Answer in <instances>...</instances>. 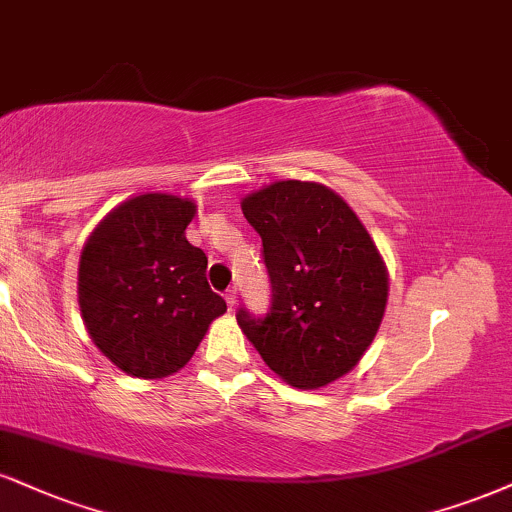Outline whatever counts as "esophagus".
<instances>
[{
  "mask_svg": "<svg viewBox=\"0 0 512 512\" xmlns=\"http://www.w3.org/2000/svg\"><path fill=\"white\" fill-rule=\"evenodd\" d=\"M224 298H226V305H229V310H233V307H236V298H238L236 288H231V291H226Z\"/></svg>",
  "mask_w": 512,
  "mask_h": 512,
  "instance_id": "1",
  "label": "esophagus"
}]
</instances>
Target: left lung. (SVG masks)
<instances>
[{"mask_svg": "<svg viewBox=\"0 0 512 512\" xmlns=\"http://www.w3.org/2000/svg\"><path fill=\"white\" fill-rule=\"evenodd\" d=\"M272 283L264 317L240 307L243 334L269 369L319 389L357 365L377 336L389 276L377 245L334 190L279 181L243 200Z\"/></svg>", "mask_w": 512, "mask_h": 512, "instance_id": "8db88e82", "label": "left lung"}]
</instances>
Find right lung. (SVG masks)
<instances>
[{
    "label": "right lung",
    "instance_id": "obj_1",
    "mask_svg": "<svg viewBox=\"0 0 512 512\" xmlns=\"http://www.w3.org/2000/svg\"><path fill=\"white\" fill-rule=\"evenodd\" d=\"M193 217V202L176 195L131 197L97 226L80 255L78 303L88 334L133 377L178 372L212 319L226 312L207 283V255L186 240Z\"/></svg>",
    "mask_w": 512,
    "mask_h": 512
}]
</instances>
